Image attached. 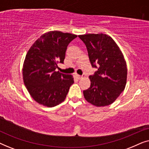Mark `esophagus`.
I'll return each instance as SVG.
<instances>
[{
	"label": "esophagus",
	"mask_w": 149,
	"mask_h": 149,
	"mask_svg": "<svg viewBox=\"0 0 149 149\" xmlns=\"http://www.w3.org/2000/svg\"><path fill=\"white\" fill-rule=\"evenodd\" d=\"M76 77H77V78H78L79 79H83V77H85V75H79V74H76Z\"/></svg>",
	"instance_id": "obj_1"
}]
</instances>
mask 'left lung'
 <instances>
[{
	"mask_svg": "<svg viewBox=\"0 0 149 149\" xmlns=\"http://www.w3.org/2000/svg\"><path fill=\"white\" fill-rule=\"evenodd\" d=\"M86 46L89 61L97 70L89 76L90 87L83 91L86 100L95 107L113 103L125 89L127 65L119 46L106 34L79 35Z\"/></svg>",
	"mask_w": 149,
	"mask_h": 149,
	"instance_id": "1",
	"label": "left lung"
}]
</instances>
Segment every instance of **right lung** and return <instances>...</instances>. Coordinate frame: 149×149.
I'll list each match as a JSON object with an SVG mask.
<instances>
[{
	"label": "right lung",
	"instance_id": "obj_1",
	"mask_svg": "<svg viewBox=\"0 0 149 149\" xmlns=\"http://www.w3.org/2000/svg\"><path fill=\"white\" fill-rule=\"evenodd\" d=\"M77 36L50 31L40 36L28 50L22 68L23 80L30 95L40 104L54 107L66 99L74 78L56 69L58 63H64L67 47Z\"/></svg>",
	"mask_w": 149,
	"mask_h": 149
}]
</instances>
